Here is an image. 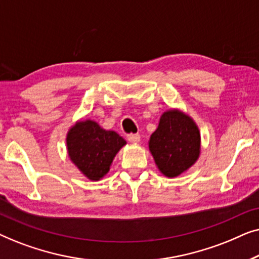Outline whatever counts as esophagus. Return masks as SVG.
<instances>
[{
  "label": "esophagus",
  "instance_id": "1",
  "mask_svg": "<svg viewBox=\"0 0 259 259\" xmlns=\"http://www.w3.org/2000/svg\"><path fill=\"white\" fill-rule=\"evenodd\" d=\"M127 140L130 141V143H133V144H137L140 141V134H128L127 136Z\"/></svg>",
  "mask_w": 259,
  "mask_h": 259
}]
</instances>
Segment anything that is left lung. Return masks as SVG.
Wrapping results in <instances>:
<instances>
[{"mask_svg":"<svg viewBox=\"0 0 259 259\" xmlns=\"http://www.w3.org/2000/svg\"><path fill=\"white\" fill-rule=\"evenodd\" d=\"M148 147L162 175L168 178L178 177L199 158V128L185 113L169 109L160 116Z\"/></svg>","mask_w":259,"mask_h":259,"instance_id":"obj_1","label":"left lung"}]
</instances>
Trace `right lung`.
I'll return each instance as SVG.
<instances>
[{
	"label": "right lung",
	"instance_id": "add662e5",
	"mask_svg": "<svg viewBox=\"0 0 259 259\" xmlns=\"http://www.w3.org/2000/svg\"><path fill=\"white\" fill-rule=\"evenodd\" d=\"M67 150L73 164L90 180H100L126 141L114 131L101 128L93 120L77 121L67 133Z\"/></svg>",
	"mask_w": 259,
	"mask_h": 259
}]
</instances>
